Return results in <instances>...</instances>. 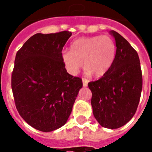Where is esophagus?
I'll return each mask as SVG.
<instances>
[{
	"instance_id": "34e87169",
	"label": "esophagus",
	"mask_w": 152,
	"mask_h": 152,
	"mask_svg": "<svg viewBox=\"0 0 152 152\" xmlns=\"http://www.w3.org/2000/svg\"><path fill=\"white\" fill-rule=\"evenodd\" d=\"M82 83H83V86H84V87H86V86H88V83H89V80H88L85 79V78H83V79H82Z\"/></svg>"
}]
</instances>
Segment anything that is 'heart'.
I'll return each mask as SVG.
<instances>
[{
    "label": "heart",
    "instance_id": "b5f03b06",
    "mask_svg": "<svg viewBox=\"0 0 152 152\" xmlns=\"http://www.w3.org/2000/svg\"><path fill=\"white\" fill-rule=\"evenodd\" d=\"M115 45L108 36L80 37L71 44V50L61 52L66 72L75 76L84 66L87 75L102 76L112 67L115 58Z\"/></svg>",
    "mask_w": 152,
    "mask_h": 152
}]
</instances>
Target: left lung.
I'll list each match as a JSON object with an SVG mask.
<instances>
[{
  "label": "left lung",
  "mask_w": 152,
  "mask_h": 152,
  "mask_svg": "<svg viewBox=\"0 0 152 152\" xmlns=\"http://www.w3.org/2000/svg\"><path fill=\"white\" fill-rule=\"evenodd\" d=\"M115 40V58L107 72L88 84L92 92L93 114L99 124L118 129L136 112L142 88L139 57L121 35L110 31Z\"/></svg>",
  "instance_id": "obj_1"
}]
</instances>
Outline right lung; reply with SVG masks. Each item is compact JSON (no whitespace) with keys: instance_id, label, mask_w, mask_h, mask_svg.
<instances>
[{"instance_id":"obj_1","label":"right lung","mask_w":152,"mask_h":152,"mask_svg":"<svg viewBox=\"0 0 152 152\" xmlns=\"http://www.w3.org/2000/svg\"><path fill=\"white\" fill-rule=\"evenodd\" d=\"M72 36L67 31L37 33L16 53L11 78L15 105L29 125L42 132L66 124L82 80L67 73L61 52Z\"/></svg>"}]
</instances>
